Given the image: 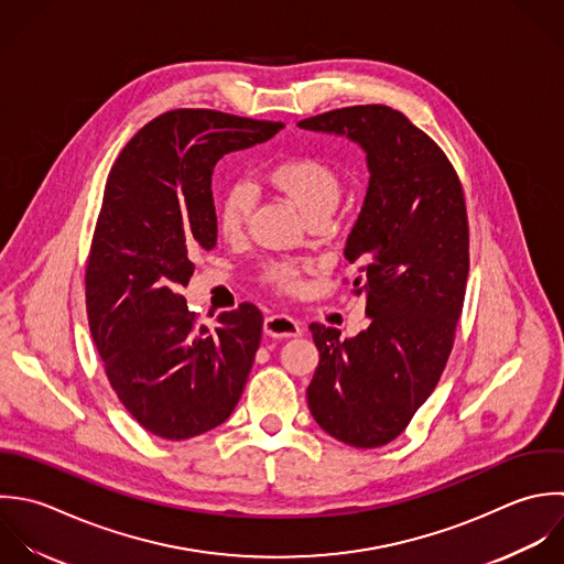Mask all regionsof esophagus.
<instances>
[{
	"label": "esophagus",
	"instance_id": "1",
	"mask_svg": "<svg viewBox=\"0 0 564 564\" xmlns=\"http://www.w3.org/2000/svg\"><path fill=\"white\" fill-rule=\"evenodd\" d=\"M263 332L274 338H296L303 334V327L288 314H272L265 318Z\"/></svg>",
	"mask_w": 564,
	"mask_h": 564
}]
</instances>
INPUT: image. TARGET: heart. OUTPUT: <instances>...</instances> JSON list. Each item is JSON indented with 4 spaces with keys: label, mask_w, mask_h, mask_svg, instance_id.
<instances>
[{
    "label": "heart",
    "mask_w": 564,
    "mask_h": 564,
    "mask_svg": "<svg viewBox=\"0 0 564 564\" xmlns=\"http://www.w3.org/2000/svg\"><path fill=\"white\" fill-rule=\"evenodd\" d=\"M270 188L292 202L307 219L332 215L343 197V180L338 171L314 155H292L276 162L265 175ZM254 208V193L246 182L230 184L217 204V230L226 239L243 235ZM312 263L301 259L270 261L261 279L276 292L299 294L305 288V279Z\"/></svg>",
    "instance_id": "heart-1"
}]
</instances>
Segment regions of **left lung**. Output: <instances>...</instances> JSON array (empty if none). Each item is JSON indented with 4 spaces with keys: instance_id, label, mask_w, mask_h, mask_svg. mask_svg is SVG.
<instances>
[{
    "instance_id": "obj_1",
    "label": "left lung",
    "mask_w": 564,
    "mask_h": 564,
    "mask_svg": "<svg viewBox=\"0 0 564 564\" xmlns=\"http://www.w3.org/2000/svg\"><path fill=\"white\" fill-rule=\"evenodd\" d=\"M299 127L367 151L369 191L345 257L371 325L349 340L310 325L321 362L307 404L338 442L378 448L406 431L451 358L470 272L466 197L442 147L398 109L354 105Z\"/></svg>"
}]
</instances>
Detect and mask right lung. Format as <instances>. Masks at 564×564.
<instances>
[{
	"instance_id": "add662e5",
	"label": "right lung",
	"mask_w": 564,
	"mask_h": 564,
	"mask_svg": "<svg viewBox=\"0 0 564 564\" xmlns=\"http://www.w3.org/2000/svg\"><path fill=\"white\" fill-rule=\"evenodd\" d=\"M283 122L171 109L116 158L85 263V307L105 376L149 433L180 442L230 417L259 349L263 314L239 303L215 329L186 307L199 250L217 243L213 169Z\"/></svg>"
}]
</instances>
